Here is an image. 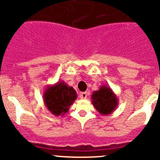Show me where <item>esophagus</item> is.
Instances as JSON below:
<instances>
[{
  "instance_id": "esophagus-1",
  "label": "esophagus",
  "mask_w": 160,
  "mask_h": 160,
  "mask_svg": "<svg viewBox=\"0 0 160 160\" xmlns=\"http://www.w3.org/2000/svg\"><path fill=\"white\" fill-rule=\"evenodd\" d=\"M79 95H80V98H81L85 99V98H87V92H82V93H80V94H79Z\"/></svg>"
}]
</instances>
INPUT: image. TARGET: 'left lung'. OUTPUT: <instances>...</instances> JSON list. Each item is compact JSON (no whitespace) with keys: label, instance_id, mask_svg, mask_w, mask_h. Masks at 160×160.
I'll return each instance as SVG.
<instances>
[{"label":"left lung","instance_id":"8db88e82","mask_svg":"<svg viewBox=\"0 0 160 160\" xmlns=\"http://www.w3.org/2000/svg\"><path fill=\"white\" fill-rule=\"evenodd\" d=\"M92 104L102 115L112 114L117 108L118 99L116 94L107 85H102L91 95Z\"/></svg>","mask_w":160,"mask_h":160}]
</instances>
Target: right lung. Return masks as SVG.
Wrapping results in <instances>:
<instances>
[{
	"mask_svg": "<svg viewBox=\"0 0 160 160\" xmlns=\"http://www.w3.org/2000/svg\"><path fill=\"white\" fill-rule=\"evenodd\" d=\"M77 93L72 87L65 82L59 81L49 85L43 93L44 103L55 116H63L77 98Z\"/></svg>",
	"mask_w": 160,
	"mask_h": 160,
	"instance_id": "add662e5",
	"label": "right lung"
}]
</instances>
